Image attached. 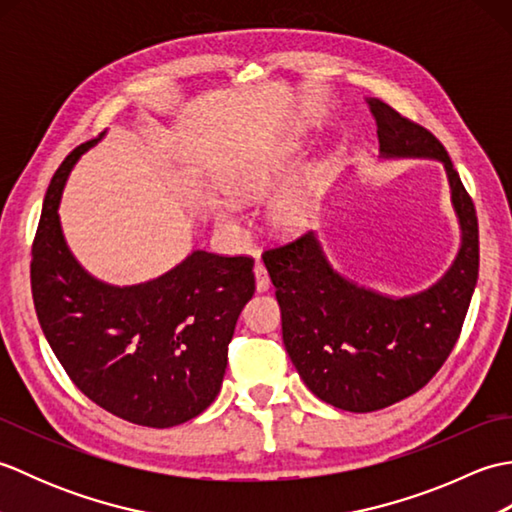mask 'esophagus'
Instances as JSON below:
<instances>
[{"instance_id": "34e87169", "label": "esophagus", "mask_w": 512, "mask_h": 512, "mask_svg": "<svg viewBox=\"0 0 512 512\" xmlns=\"http://www.w3.org/2000/svg\"><path fill=\"white\" fill-rule=\"evenodd\" d=\"M255 284H257V292H266L270 288V277H268V270L264 268V264H255Z\"/></svg>"}]
</instances>
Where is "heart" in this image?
Segmentation results:
<instances>
[{"label":"heart","instance_id":"obj_1","mask_svg":"<svg viewBox=\"0 0 512 512\" xmlns=\"http://www.w3.org/2000/svg\"><path fill=\"white\" fill-rule=\"evenodd\" d=\"M292 167H295V145H268L250 156L246 165L237 171L233 189L242 200L264 202L281 189V184L288 180ZM217 217H220L222 222H231L233 206H217ZM310 217L312 200L308 198V193L303 191H290L279 195L273 206H270V224L284 235L301 233L303 228L310 224Z\"/></svg>","mask_w":512,"mask_h":512}]
</instances>
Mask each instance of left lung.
<instances>
[{"instance_id": "8db88e82", "label": "left lung", "mask_w": 512, "mask_h": 512, "mask_svg": "<svg viewBox=\"0 0 512 512\" xmlns=\"http://www.w3.org/2000/svg\"><path fill=\"white\" fill-rule=\"evenodd\" d=\"M365 101L378 127L380 158L442 162L460 248L436 284L407 297L383 295L343 277L314 233L264 253L292 365L314 396L354 413L394 405L436 376L458 341L480 270L475 206L447 149L394 107Z\"/></svg>"}]
</instances>
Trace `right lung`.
Returning <instances> with one entry per match:
<instances>
[{"label":"right lung","mask_w":512,"mask_h":512,"mask_svg":"<svg viewBox=\"0 0 512 512\" xmlns=\"http://www.w3.org/2000/svg\"><path fill=\"white\" fill-rule=\"evenodd\" d=\"M61 162L32 244V299L65 374L96 405L143 427L187 422L220 394L239 312L253 297L250 257L193 250L145 284L92 277L65 242L59 204L76 162Z\"/></svg>","instance_id":"obj_1"}]
</instances>
